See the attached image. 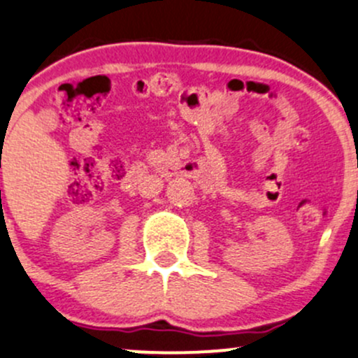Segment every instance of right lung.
<instances>
[{"label":"right lung","instance_id":"1","mask_svg":"<svg viewBox=\"0 0 358 358\" xmlns=\"http://www.w3.org/2000/svg\"><path fill=\"white\" fill-rule=\"evenodd\" d=\"M0 193H1V191H0Z\"/></svg>","mask_w":358,"mask_h":358}]
</instances>
